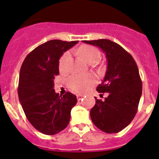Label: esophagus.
<instances>
[{
  "label": "esophagus",
  "mask_w": 159,
  "mask_h": 159,
  "mask_svg": "<svg viewBox=\"0 0 159 159\" xmlns=\"http://www.w3.org/2000/svg\"><path fill=\"white\" fill-rule=\"evenodd\" d=\"M82 98H83L82 95H77V100H78V101H79V100H81Z\"/></svg>",
  "instance_id": "1"
}]
</instances>
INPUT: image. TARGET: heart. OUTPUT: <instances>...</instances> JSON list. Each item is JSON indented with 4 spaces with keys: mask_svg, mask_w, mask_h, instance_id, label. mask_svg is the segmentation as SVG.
<instances>
[{
    "mask_svg": "<svg viewBox=\"0 0 159 159\" xmlns=\"http://www.w3.org/2000/svg\"><path fill=\"white\" fill-rule=\"evenodd\" d=\"M78 54L84 61L88 63H93L100 56V51L96 48L91 45L83 44L78 49ZM70 59V53L66 52L59 59V67L60 70H65L67 67ZM95 78L92 75H74L70 77L67 80L68 86L71 90L76 93H84L94 84Z\"/></svg>",
    "mask_w": 159,
    "mask_h": 159,
    "instance_id": "b5f03b06",
    "label": "heart"
}]
</instances>
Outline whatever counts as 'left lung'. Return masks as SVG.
Listing matches in <instances>:
<instances>
[{"instance_id": "obj_1", "label": "left lung", "mask_w": 159, "mask_h": 159, "mask_svg": "<svg viewBox=\"0 0 159 159\" xmlns=\"http://www.w3.org/2000/svg\"><path fill=\"white\" fill-rule=\"evenodd\" d=\"M105 53L106 75L96 88L107 93L104 101L97 100L90 111L94 125L107 133H117L130 124L137 112L142 95V81L133 56L117 43L107 39L83 41Z\"/></svg>"}]
</instances>
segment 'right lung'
<instances>
[{
  "instance_id": "add662e5",
  "label": "right lung",
  "mask_w": 159,
  "mask_h": 159,
  "mask_svg": "<svg viewBox=\"0 0 159 159\" xmlns=\"http://www.w3.org/2000/svg\"><path fill=\"white\" fill-rule=\"evenodd\" d=\"M78 41L51 40L26 56L19 73L18 95L28 121L41 133L54 135L64 129L77 97L66 93L59 96L54 89V79L59 75V58Z\"/></svg>"
}]
</instances>
